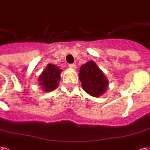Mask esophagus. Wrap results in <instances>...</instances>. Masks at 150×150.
<instances>
[{
	"label": "esophagus",
	"instance_id": "esophagus-1",
	"mask_svg": "<svg viewBox=\"0 0 150 150\" xmlns=\"http://www.w3.org/2000/svg\"><path fill=\"white\" fill-rule=\"evenodd\" d=\"M69 67L73 69H76V64H69Z\"/></svg>",
	"mask_w": 150,
	"mask_h": 150
}]
</instances>
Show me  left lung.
<instances>
[{"instance_id": "8db88e82", "label": "left lung", "mask_w": 150, "mask_h": 150, "mask_svg": "<svg viewBox=\"0 0 150 150\" xmlns=\"http://www.w3.org/2000/svg\"><path fill=\"white\" fill-rule=\"evenodd\" d=\"M79 79L83 89L93 97L104 94L108 88V79L94 62L90 61L80 68Z\"/></svg>"}]
</instances>
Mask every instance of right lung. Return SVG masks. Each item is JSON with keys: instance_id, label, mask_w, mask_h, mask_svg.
Listing matches in <instances>:
<instances>
[{"instance_id": "1", "label": "right lung", "mask_w": 150, "mask_h": 150, "mask_svg": "<svg viewBox=\"0 0 150 150\" xmlns=\"http://www.w3.org/2000/svg\"><path fill=\"white\" fill-rule=\"evenodd\" d=\"M62 69L55 64H49L45 69L41 73L39 76V85L41 86L45 92H50L57 88L60 78H61Z\"/></svg>"}]
</instances>
